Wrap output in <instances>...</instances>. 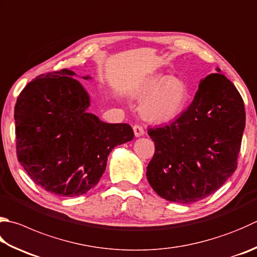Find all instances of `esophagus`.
Returning a JSON list of instances; mask_svg holds the SVG:
<instances>
[{
    "label": "esophagus",
    "instance_id": "34e87169",
    "mask_svg": "<svg viewBox=\"0 0 257 257\" xmlns=\"http://www.w3.org/2000/svg\"><path fill=\"white\" fill-rule=\"evenodd\" d=\"M133 131H134V134H135V137H137V138L142 137V135L145 134L144 128L141 126V125H134Z\"/></svg>",
    "mask_w": 257,
    "mask_h": 257
}]
</instances>
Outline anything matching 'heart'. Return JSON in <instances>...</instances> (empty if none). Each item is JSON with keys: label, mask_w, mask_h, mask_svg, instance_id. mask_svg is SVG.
I'll list each match as a JSON object with an SVG mask.
<instances>
[{"label": "heart", "mask_w": 257, "mask_h": 257, "mask_svg": "<svg viewBox=\"0 0 257 257\" xmlns=\"http://www.w3.org/2000/svg\"><path fill=\"white\" fill-rule=\"evenodd\" d=\"M135 98L144 99L141 114L150 122H169L181 113L188 96L187 85L176 77L154 76L145 80L132 94Z\"/></svg>", "instance_id": "b5f03b06"}]
</instances>
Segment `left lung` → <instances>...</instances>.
I'll return each mask as SVG.
<instances>
[{"instance_id":"8db88e82","label":"left lung","mask_w":257,"mask_h":257,"mask_svg":"<svg viewBox=\"0 0 257 257\" xmlns=\"http://www.w3.org/2000/svg\"><path fill=\"white\" fill-rule=\"evenodd\" d=\"M245 128L244 100L217 69L199 84L190 106L173 122L150 127L156 145L147 168L160 197L191 204L210 196L237 168Z\"/></svg>"}]
</instances>
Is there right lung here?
<instances>
[{"instance_id": "1", "label": "right lung", "mask_w": 257, "mask_h": 257, "mask_svg": "<svg viewBox=\"0 0 257 257\" xmlns=\"http://www.w3.org/2000/svg\"><path fill=\"white\" fill-rule=\"evenodd\" d=\"M74 75L61 69L38 76L14 107L19 162L36 185L61 197L88 192L110 151L134 138L128 124L104 123L87 112L89 96Z\"/></svg>"}]
</instances>
